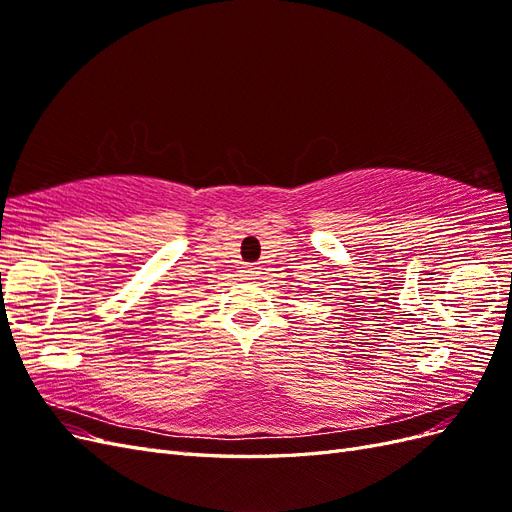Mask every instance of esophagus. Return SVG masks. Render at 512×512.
Segmentation results:
<instances>
[{
	"label": "esophagus",
	"mask_w": 512,
	"mask_h": 512,
	"mask_svg": "<svg viewBox=\"0 0 512 512\" xmlns=\"http://www.w3.org/2000/svg\"><path fill=\"white\" fill-rule=\"evenodd\" d=\"M260 275V267H243L241 269V280H256Z\"/></svg>",
	"instance_id": "esophagus-1"
}]
</instances>
